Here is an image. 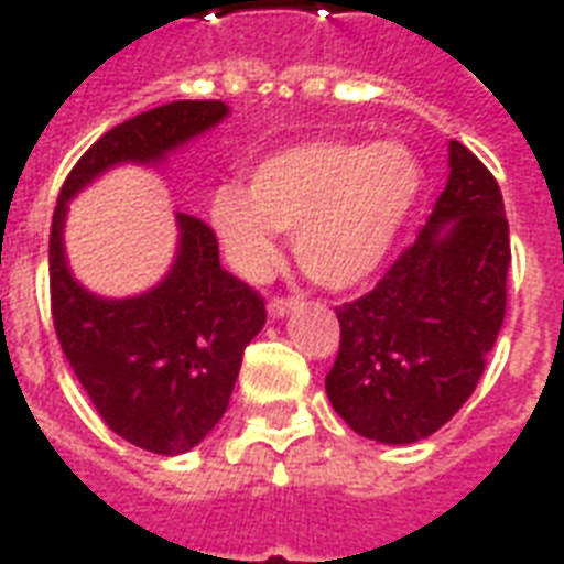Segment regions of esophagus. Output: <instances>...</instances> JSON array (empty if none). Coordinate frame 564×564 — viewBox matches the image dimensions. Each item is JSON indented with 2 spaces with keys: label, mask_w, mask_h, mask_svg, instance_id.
<instances>
[{
  "label": "esophagus",
  "mask_w": 564,
  "mask_h": 564,
  "mask_svg": "<svg viewBox=\"0 0 564 564\" xmlns=\"http://www.w3.org/2000/svg\"><path fill=\"white\" fill-rule=\"evenodd\" d=\"M295 307H299V299H292V295H286V299H272L269 301V316L283 318L290 316Z\"/></svg>",
  "instance_id": "esophagus-1"
}]
</instances>
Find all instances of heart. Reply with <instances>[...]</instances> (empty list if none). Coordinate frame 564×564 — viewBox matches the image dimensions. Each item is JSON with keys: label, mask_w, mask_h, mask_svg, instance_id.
<instances>
[{"label": "heart", "mask_w": 564, "mask_h": 564, "mask_svg": "<svg viewBox=\"0 0 564 564\" xmlns=\"http://www.w3.org/2000/svg\"><path fill=\"white\" fill-rule=\"evenodd\" d=\"M421 187V163L403 143L307 140L257 163L248 187L213 189L207 219L242 278L272 272L281 230H295L310 281L348 290L383 265Z\"/></svg>", "instance_id": "1"}]
</instances>
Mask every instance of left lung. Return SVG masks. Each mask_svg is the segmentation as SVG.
<instances>
[{"label": "left lung", "instance_id": "8db88e82", "mask_svg": "<svg viewBox=\"0 0 564 564\" xmlns=\"http://www.w3.org/2000/svg\"><path fill=\"white\" fill-rule=\"evenodd\" d=\"M447 166L419 239L369 295L336 307L343 339L327 398L354 433L383 445H410L454 419L507 313L512 254L498 181L456 140Z\"/></svg>", "mask_w": 564, "mask_h": 564}]
</instances>
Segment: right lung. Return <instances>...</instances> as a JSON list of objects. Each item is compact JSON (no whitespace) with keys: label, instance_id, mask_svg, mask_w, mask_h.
<instances>
[{"label":"right lung","instance_id":"add662e5","mask_svg":"<svg viewBox=\"0 0 564 564\" xmlns=\"http://www.w3.org/2000/svg\"><path fill=\"white\" fill-rule=\"evenodd\" d=\"M225 101H172L145 110L82 154L57 195L48 234V286L57 343L117 436L161 456L193 451L228 410L242 351L265 325V304L219 265L202 219L178 213V251L158 286L105 299L66 263L69 202L119 163L161 166L228 117Z\"/></svg>","mask_w":564,"mask_h":564}]
</instances>
